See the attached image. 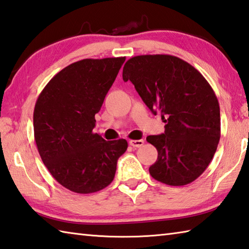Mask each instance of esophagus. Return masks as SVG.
Instances as JSON below:
<instances>
[{
	"label": "esophagus",
	"mask_w": 249,
	"mask_h": 249,
	"mask_svg": "<svg viewBox=\"0 0 249 249\" xmlns=\"http://www.w3.org/2000/svg\"><path fill=\"white\" fill-rule=\"evenodd\" d=\"M143 142H144L143 139H138V140L132 139V140H129V144H130V146H132V147H134V148L142 147V144H143Z\"/></svg>",
	"instance_id": "34e87169"
}]
</instances>
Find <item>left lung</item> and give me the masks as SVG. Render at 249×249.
Segmentation results:
<instances>
[{"mask_svg":"<svg viewBox=\"0 0 249 249\" xmlns=\"http://www.w3.org/2000/svg\"><path fill=\"white\" fill-rule=\"evenodd\" d=\"M123 80H130L165 130L147 142L158 159L149 173L171 186L192 183L205 172L221 136L220 107L213 89L189 63L168 54L137 55L125 63Z\"/></svg>","mask_w":249,"mask_h":249,"instance_id":"obj_1","label":"left lung"}]
</instances>
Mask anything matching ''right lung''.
Here are the masks:
<instances>
[{
  "label": "right lung",
  "instance_id": "1",
  "mask_svg": "<svg viewBox=\"0 0 249 249\" xmlns=\"http://www.w3.org/2000/svg\"><path fill=\"white\" fill-rule=\"evenodd\" d=\"M125 56L85 58L66 66L39 94L34 132L39 155L62 186L77 194L101 191L112 183L125 139L105 140L93 133L100 111Z\"/></svg>",
  "mask_w": 249,
  "mask_h": 249
}]
</instances>
